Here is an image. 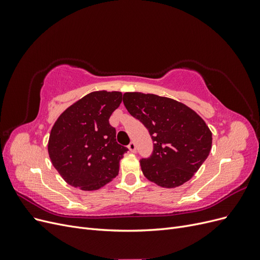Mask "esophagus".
Here are the masks:
<instances>
[{
    "mask_svg": "<svg viewBox=\"0 0 260 260\" xmlns=\"http://www.w3.org/2000/svg\"><path fill=\"white\" fill-rule=\"evenodd\" d=\"M128 148L130 149V151L132 153H136L137 152V146H136V143L135 142H131L129 145H128Z\"/></svg>",
    "mask_w": 260,
    "mask_h": 260,
    "instance_id": "esophagus-1",
    "label": "esophagus"
}]
</instances>
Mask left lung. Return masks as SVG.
<instances>
[{
    "label": "left lung",
    "instance_id": "left-lung-1",
    "mask_svg": "<svg viewBox=\"0 0 260 260\" xmlns=\"http://www.w3.org/2000/svg\"><path fill=\"white\" fill-rule=\"evenodd\" d=\"M122 101L154 143L152 155L140 159L143 175L168 188L190 180L211 149V132L205 121L190 107L169 98L127 92Z\"/></svg>",
    "mask_w": 260,
    "mask_h": 260
}]
</instances>
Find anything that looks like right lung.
Here are the masks:
<instances>
[{
    "label": "right lung",
    "mask_w": 260,
    "mask_h": 260,
    "mask_svg": "<svg viewBox=\"0 0 260 260\" xmlns=\"http://www.w3.org/2000/svg\"><path fill=\"white\" fill-rule=\"evenodd\" d=\"M121 100V92L89 93L54 123L48 151L53 166L68 184L94 191L118 175L128 148L117 143L109 117Z\"/></svg>",
    "instance_id": "right-lung-1"
}]
</instances>
